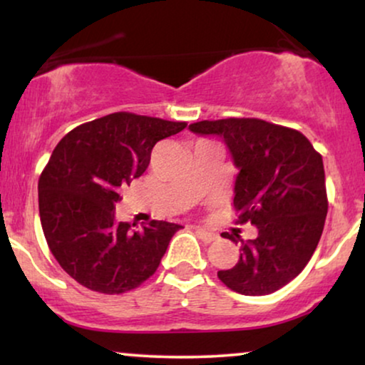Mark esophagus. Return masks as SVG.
Returning a JSON list of instances; mask_svg holds the SVG:
<instances>
[{
  "label": "esophagus",
  "mask_w": 365,
  "mask_h": 365,
  "mask_svg": "<svg viewBox=\"0 0 365 365\" xmlns=\"http://www.w3.org/2000/svg\"><path fill=\"white\" fill-rule=\"evenodd\" d=\"M196 234H197V237L204 242H212V241H216V239H217L216 232L206 231V229H196Z\"/></svg>",
  "instance_id": "1"
}]
</instances>
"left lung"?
Returning <instances> with one entry per match:
<instances>
[{
	"label": "left lung",
	"instance_id": "obj_1",
	"mask_svg": "<svg viewBox=\"0 0 365 365\" xmlns=\"http://www.w3.org/2000/svg\"><path fill=\"white\" fill-rule=\"evenodd\" d=\"M199 136L219 138L234 166V207L241 222L251 221L257 236L241 241L236 266L219 271L229 289L244 296H266L299 276L316 251L327 216L322 156L296 129L254 118H229L189 124Z\"/></svg>",
	"mask_w": 365,
	"mask_h": 365
}]
</instances>
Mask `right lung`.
<instances>
[{
  "mask_svg": "<svg viewBox=\"0 0 365 365\" xmlns=\"http://www.w3.org/2000/svg\"><path fill=\"white\" fill-rule=\"evenodd\" d=\"M186 123L114 113L69 131L39 178V217L53 256L81 286L103 294L131 291L151 277L174 232L153 221L134 229L116 219L119 191L141 176L154 144Z\"/></svg>",
  "mask_w": 365,
  "mask_h": 365,
  "instance_id": "obj_1",
  "label": "right lung"
}]
</instances>
